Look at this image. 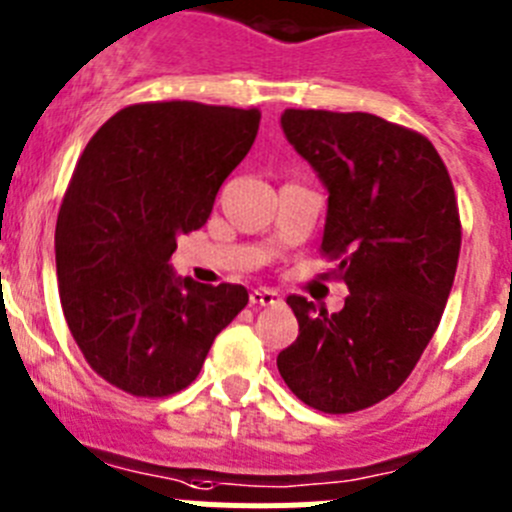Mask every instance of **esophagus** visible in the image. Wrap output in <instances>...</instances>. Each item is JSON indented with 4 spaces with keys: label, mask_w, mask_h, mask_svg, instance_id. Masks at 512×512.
Here are the masks:
<instances>
[{
    "label": "esophagus",
    "mask_w": 512,
    "mask_h": 512,
    "mask_svg": "<svg viewBox=\"0 0 512 512\" xmlns=\"http://www.w3.org/2000/svg\"><path fill=\"white\" fill-rule=\"evenodd\" d=\"M248 299H251L253 307H274L281 302L279 292H274V289H253Z\"/></svg>",
    "instance_id": "34e87169"
}]
</instances>
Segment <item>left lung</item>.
Returning a JSON list of instances; mask_svg holds the SVG:
<instances>
[{
  "label": "left lung",
  "mask_w": 512,
  "mask_h": 512,
  "mask_svg": "<svg viewBox=\"0 0 512 512\" xmlns=\"http://www.w3.org/2000/svg\"><path fill=\"white\" fill-rule=\"evenodd\" d=\"M281 126L330 192L320 251L350 294L332 314L287 297L299 337L276 365L299 401L353 414L396 393L437 332L462 246L452 177L424 134L381 116L287 109Z\"/></svg>",
  "instance_id": "left-lung-1"
}]
</instances>
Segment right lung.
<instances>
[{
    "instance_id": "1",
    "label": "right lung",
    "mask_w": 512,
    "mask_h": 512,
    "mask_svg": "<svg viewBox=\"0 0 512 512\" xmlns=\"http://www.w3.org/2000/svg\"><path fill=\"white\" fill-rule=\"evenodd\" d=\"M259 109L131 103L91 137L55 225L70 335L103 381L164 398L198 378L215 335L248 304L241 284L175 279L177 236L203 228L251 149Z\"/></svg>"
}]
</instances>
